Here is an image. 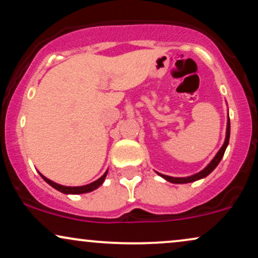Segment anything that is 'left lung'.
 <instances>
[{
    "instance_id": "left-lung-1",
    "label": "left lung",
    "mask_w": 258,
    "mask_h": 258,
    "mask_svg": "<svg viewBox=\"0 0 258 258\" xmlns=\"http://www.w3.org/2000/svg\"><path fill=\"white\" fill-rule=\"evenodd\" d=\"M229 132H231V123H229V119H228L227 130H226L225 143H223V145L221 147V149L219 150V153L216 154L215 157H214V159L212 160V162L208 164V166L203 170H201L200 173H197V174H194L191 176H186V178H174V176H168V175H164V174H160V173H159V175L162 176L163 179H166L167 181L174 182V184H186V182H192V181H196V180L206 178L207 175H209L210 173H212L213 170L216 168V166H218V164L220 163V161H221V159L223 157V154H225L226 148H227L228 142H229Z\"/></svg>"
}]
</instances>
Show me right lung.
Returning <instances> with one entry per match:
<instances>
[{"label":"right lung","mask_w":258,"mask_h":258,"mask_svg":"<svg viewBox=\"0 0 258 258\" xmlns=\"http://www.w3.org/2000/svg\"><path fill=\"white\" fill-rule=\"evenodd\" d=\"M39 174H40V173H39ZM40 176H42V178L44 179L49 185L52 186V187H54V188H56L57 191L62 192V194L79 195V194H86V192H91V191L96 190V188H97V187H99V186L103 184L105 176H107V172H105L104 174L102 175L98 180H96V181L91 182V184L84 185V186H73V187H71V186H62L60 184H56V182L51 181V180H49L48 178H45V176L42 175V174H40Z\"/></svg>","instance_id":"right-lung-1"}]
</instances>
